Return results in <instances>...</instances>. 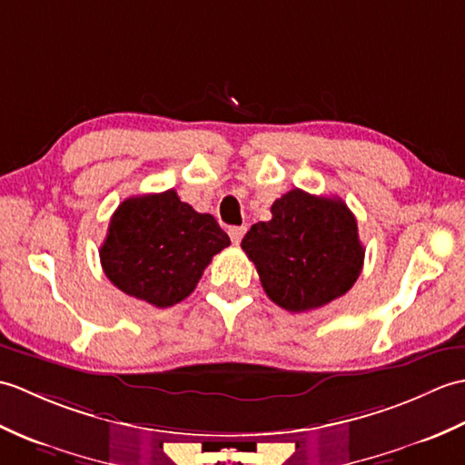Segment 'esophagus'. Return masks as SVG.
<instances>
[{
    "instance_id": "1",
    "label": "esophagus",
    "mask_w": 465,
    "mask_h": 465,
    "mask_svg": "<svg viewBox=\"0 0 465 465\" xmlns=\"http://www.w3.org/2000/svg\"><path fill=\"white\" fill-rule=\"evenodd\" d=\"M227 233H230L232 243L238 245L243 238V233H245V225H233V227H230V230H227Z\"/></svg>"
}]
</instances>
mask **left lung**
<instances>
[{
  "instance_id": "obj_1",
  "label": "left lung",
  "mask_w": 465,
  "mask_h": 465,
  "mask_svg": "<svg viewBox=\"0 0 465 465\" xmlns=\"http://www.w3.org/2000/svg\"><path fill=\"white\" fill-rule=\"evenodd\" d=\"M242 250L255 263L268 298L298 313L350 292L365 255L350 207L340 197L298 187L273 202L270 222L252 225Z\"/></svg>"
}]
</instances>
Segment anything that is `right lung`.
Wrapping results in <instances>:
<instances>
[{
  "instance_id": "1",
  "label": "right lung",
  "mask_w": 465,
  "mask_h": 465,
  "mask_svg": "<svg viewBox=\"0 0 465 465\" xmlns=\"http://www.w3.org/2000/svg\"><path fill=\"white\" fill-rule=\"evenodd\" d=\"M230 238L213 215L197 213L175 190L127 197L114 212L100 248L117 290L155 305L185 300Z\"/></svg>"
}]
</instances>
